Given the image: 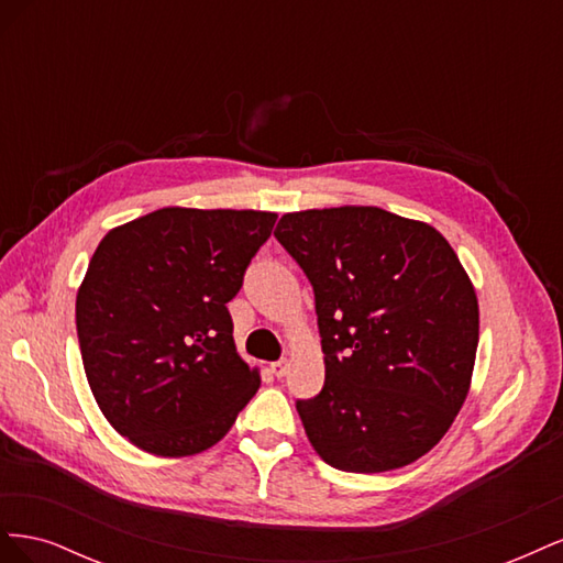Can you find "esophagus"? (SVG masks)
<instances>
[{
    "label": "esophagus",
    "instance_id": "esophagus-1",
    "mask_svg": "<svg viewBox=\"0 0 563 563\" xmlns=\"http://www.w3.org/2000/svg\"><path fill=\"white\" fill-rule=\"evenodd\" d=\"M288 368H291V362L288 360H282V362H275V364H269V371H272V376H277V378H284L286 373H288Z\"/></svg>",
    "mask_w": 563,
    "mask_h": 563
}]
</instances>
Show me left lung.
Listing matches in <instances>:
<instances>
[{"mask_svg": "<svg viewBox=\"0 0 563 563\" xmlns=\"http://www.w3.org/2000/svg\"><path fill=\"white\" fill-rule=\"evenodd\" d=\"M314 288L327 380L296 401L312 449L343 472L416 463L463 408L479 302L432 225L378 207L284 213L275 230Z\"/></svg>", "mask_w": 563, "mask_h": 563, "instance_id": "obj_1", "label": "left lung"}]
</instances>
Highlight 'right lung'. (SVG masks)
<instances>
[{
  "mask_svg": "<svg viewBox=\"0 0 563 563\" xmlns=\"http://www.w3.org/2000/svg\"><path fill=\"white\" fill-rule=\"evenodd\" d=\"M277 213L166 207L110 230L77 291L84 371L112 428L162 457L211 449L261 387L228 302Z\"/></svg>",
  "mask_w": 563,
  "mask_h": 563,
  "instance_id": "1",
  "label": "right lung"
}]
</instances>
